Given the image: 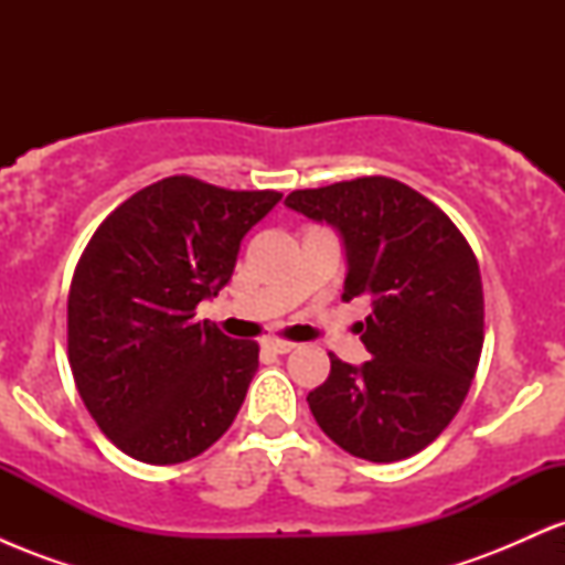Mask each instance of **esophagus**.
<instances>
[{
  "label": "esophagus",
  "instance_id": "34e87169",
  "mask_svg": "<svg viewBox=\"0 0 565 565\" xmlns=\"http://www.w3.org/2000/svg\"><path fill=\"white\" fill-rule=\"evenodd\" d=\"M263 348L270 350V353L284 355V353H289V350H295V342H289V340H265Z\"/></svg>",
  "mask_w": 565,
  "mask_h": 565
}]
</instances>
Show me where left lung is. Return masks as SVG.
<instances>
[{"mask_svg": "<svg viewBox=\"0 0 565 565\" xmlns=\"http://www.w3.org/2000/svg\"><path fill=\"white\" fill-rule=\"evenodd\" d=\"M345 244L342 300L366 297L359 323L372 359L308 393L316 423L340 449L398 462L433 444L462 406L483 348V287L468 238L444 210L393 178H355L287 196Z\"/></svg>", "mask_w": 565, "mask_h": 565, "instance_id": "left-lung-1", "label": "left lung"}]
</instances>
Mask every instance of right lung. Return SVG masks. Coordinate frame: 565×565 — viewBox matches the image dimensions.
I'll list each match as a JSON object with an SVG mask.
<instances>
[{
	"label": "right lung",
	"instance_id": "obj_1",
	"mask_svg": "<svg viewBox=\"0 0 565 565\" xmlns=\"http://www.w3.org/2000/svg\"><path fill=\"white\" fill-rule=\"evenodd\" d=\"M278 201V191L172 174L93 233L71 278L68 364L116 449L178 465L236 419L260 348L193 321V310L231 281L242 238Z\"/></svg>",
	"mask_w": 565,
	"mask_h": 565
}]
</instances>
